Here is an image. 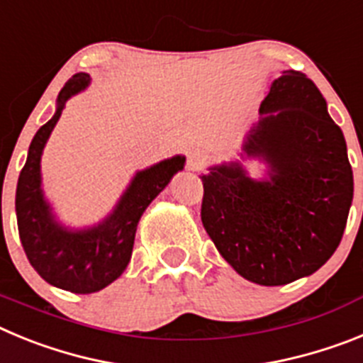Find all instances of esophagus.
Listing matches in <instances>:
<instances>
[{"instance_id":"34e87169","label":"esophagus","mask_w":363,"mask_h":363,"mask_svg":"<svg viewBox=\"0 0 363 363\" xmlns=\"http://www.w3.org/2000/svg\"><path fill=\"white\" fill-rule=\"evenodd\" d=\"M205 165V156L198 150H191L187 156V167L191 171H200L201 167Z\"/></svg>"}]
</instances>
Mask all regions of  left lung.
I'll return each instance as SVG.
<instances>
[{
    "label": "left lung",
    "mask_w": 363,
    "mask_h": 363,
    "mask_svg": "<svg viewBox=\"0 0 363 363\" xmlns=\"http://www.w3.org/2000/svg\"><path fill=\"white\" fill-rule=\"evenodd\" d=\"M262 120L243 140V158L269 165L252 179L242 163L201 174V221L227 264L258 285L309 277L344 236L352 169L342 129L306 74L284 70L259 105Z\"/></svg>",
    "instance_id": "8db88e82"
}]
</instances>
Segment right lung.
Segmentation results:
<instances>
[{"instance_id": "right-lung-1", "label": "right lung", "mask_w": 363, "mask_h": 363, "mask_svg": "<svg viewBox=\"0 0 363 363\" xmlns=\"http://www.w3.org/2000/svg\"><path fill=\"white\" fill-rule=\"evenodd\" d=\"M89 83L91 76L85 72L74 74L65 83L57 96L56 114L32 138L16 189L19 240L28 262L45 281L76 294L101 291L121 277L130 262L143 211L185 165L184 156H174L136 172L114 211L91 229L70 230L57 223L41 191V152L67 99Z\"/></svg>"}]
</instances>
